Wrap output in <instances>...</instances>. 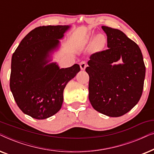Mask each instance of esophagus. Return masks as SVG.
<instances>
[{
	"instance_id": "1",
	"label": "esophagus",
	"mask_w": 154,
	"mask_h": 154,
	"mask_svg": "<svg viewBox=\"0 0 154 154\" xmlns=\"http://www.w3.org/2000/svg\"><path fill=\"white\" fill-rule=\"evenodd\" d=\"M80 66H81V70L84 71L85 69L86 66H87V63H86L85 62H84V61H83V62H81V63H80Z\"/></svg>"
}]
</instances>
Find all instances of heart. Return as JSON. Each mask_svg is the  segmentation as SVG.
<instances>
[{"label": "heart", "mask_w": 154, "mask_h": 154, "mask_svg": "<svg viewBox=\"0 0 154 154\" xmlns=\"http://www.w3.org/2000/svg\"><path fill=\"white\" fill-rule=\"evenodd\" d=\"M94 38V36L93 35H91L90 36V38ZM95 43L97 45L100 46V47H102V46L104 45L105 43V38L104 35H98L95 38Z\"/></svg>", "instance_id": "heart-1"}]
</instances>
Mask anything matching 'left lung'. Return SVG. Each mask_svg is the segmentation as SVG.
Here are the masks:
<instances>
[{
  "mask_svg": "<svg viewBox=\"0 0 154 154\" xmlns=\"http://www.w3.org/2000/svg\"><path fill=\"white\" fill-rule=\"evenodd\" d=\"M102 28L107 35L108 49L91 54L88 62L89 100L98 112L119 117L140 101L146 67L137 44L119 29ZM121 59L123 64H115Z\"/></svg>",
  "mask_w": 154,
  "mask_h": 154,
  "instance_id": "1",
  "label": "left lung"
}]
</instances>
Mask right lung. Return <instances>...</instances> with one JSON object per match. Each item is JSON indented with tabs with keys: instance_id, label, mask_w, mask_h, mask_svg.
Returning <instances> with one entry per match:
<instances>
[{
	"instance_id": "1",
	"label": "right lung",
	"mask_w": 154,
	"mask_h": 154,
	"mask_svg": "<svg viewBox=\"0 0 154 154\" xmlns=\"http://www.w3.org/2000/svg\"><path fill=\"white\" fill-rule=\"evenodd\" d=\"M70 26H43L30 31L12 54L10 88L22 112L35 119H45L60 110L66 84L81 69L75 64L60 69L49 63L51 53Z\"/></svg>"
}]
</instances>
